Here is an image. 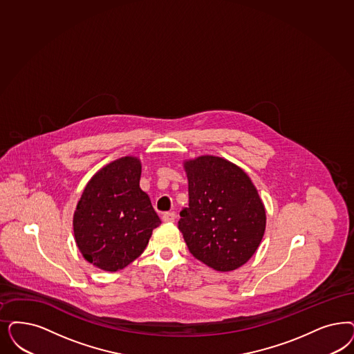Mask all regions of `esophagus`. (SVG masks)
Masks as SVG:
<instances>
[{
    "mask_svg": "<svg viewBox=\"0 0 354 354\" xmlns=\"http://www.w3.org/2000/svg\"><path fill=\"white\" fill-rule=\"evenodd\" d=\"M162 220H163V222H174V221H175V213H174V212H166V213H163Z\"/></svg>",
    "mask_w": 354,
    "mask_h": 354,
    "instance_id": "obj_1",
    "label": "esophagus"
}]
</instances>
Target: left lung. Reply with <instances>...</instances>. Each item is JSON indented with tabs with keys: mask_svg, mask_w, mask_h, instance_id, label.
I'll list each match as a JSON object with an SVG mask.
<instances>
[{
	"mask_svg": "<svg viewBox=\"0 0 354 354\" xmlns=\"http://www.w3.org/2000/svg\"><path fill=\"white\" fill-rule=\"evenodd\" d=\"M188 207L179 230L189 252L207 267L229 272L255 254L266 230V209L247 174L232 162L204 156L184 163Z\"/></svg>",
	"mask_w": 354,
	"mask_h": 354,
	"instance_id": "8db88e82",
	"label": "left lung"
}]
</instances>
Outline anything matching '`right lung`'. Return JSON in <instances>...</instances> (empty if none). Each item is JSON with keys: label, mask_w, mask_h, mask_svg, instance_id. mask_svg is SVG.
<instances>
[{"label": "right lung", "mask_w": 354, "mask_h": 354, "mask_svg": "<svg viewBox=\"0 0 354 354\" xmlns=\"http://www.w3.org/2000/svg\"><path fill=\"white\" fill-rule=\"evenodd\" d=\"M141 163L116 159L97 171L86 185L74 212L75 243L88 263L116 272L147 248L160 220L140 188Z\"/></svg>", "instance_id": "right-lung-1"}]
</instances>
